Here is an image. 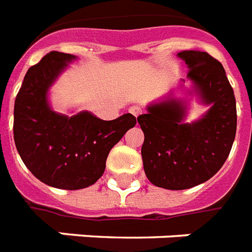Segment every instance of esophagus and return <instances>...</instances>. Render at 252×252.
<instances>
[{"label": "esophagus", "instance_id": "esophagus-1", "mask_svg": "<svg viewBox=\"0 0 252 252\" xmlns=\"http://www.w3.org/2000/svg\"><path fill=\"white\" fill-rule=\"evenodd\" d=\"M128 112H130V113H131L134 117H139L140 114H142V108L138 105H132V106H130Z\"/></svg>", "mask_w": 252, "mask_h": 252}]
</instances>
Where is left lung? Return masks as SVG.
<instances>
[{
  "mask_svg": "<svg viewBox=\"0 0 252 252\" xmlns=\"http://www.w3.org/2000/svg\"><path fill=\"white\" fill-rule=\"evenodd\" d=\"M189 66L204 102L212 108L202 120L182 124L185 109L174 98L151 105L138 122L144 132L143 166L155 186L185 190L212 178L230 154L237 131V108L225 70L206 52L178 53Z\"/></svg>",
  "mask_w": 252,
  "mask_h": 252,
  "instance_id": "left-lung-1",
  "label": "left lung"
}]
</instances>
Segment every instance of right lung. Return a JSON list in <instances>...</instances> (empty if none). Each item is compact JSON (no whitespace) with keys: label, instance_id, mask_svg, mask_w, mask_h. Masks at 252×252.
I'll return each instance as SVG.
<instances>
[{"label":"right lung","instance_id":"add662e5","mask_svg":"<svg viewBox=\"0 0 252 252\" xmlns=\"http://www.w3.org/2000/svg\"><path fill=\"white\" fill-rule=\"evenodd\" d=\"M72 58L56 50L44 56L28 69L14 104V142L21 158L37 180L65 190L94 185L110 150L136 124L130 113L102 121L88 112L69 118L50 110L46 91Z\"/></svg>","mask_w":252,"mask_h":252}]
</instances>
